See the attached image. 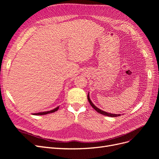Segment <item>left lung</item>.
<instances>
[{
    "mask_svg": "<svg viewBox=\"0 0 159 159\" xmlns=\"http://www.w3.org/2000/svg\"><path fill=\"white\" fill-rule=\"evenodd\" d=\"M88 101H89V103H90V105H91V107H92L97 112H98L99 113H100V114H102L103 115H105V116H108V117H118V116H120V115H121V114H112V113H107V112H105V111H102V110H101L100 109H99L98 107H97L96 106H95V105L91 102V99H90V98H89V93H88Z\"/></svg>",
    "mask_w": 159,
    "mask_h": 159,
    "instance_id": "1",
    "label": "left lung"
}]
</instances>
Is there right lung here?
Masks as SVG:
<instances>
[{
  "instance_id": "1",
  "label": "right lung",
  "mask_w": 159,
  "mask_h": 159,
  "mask_svg": "<svg viewBox=\"0 0 159 159\" xmlns=\"http://www.w3.org/2000/svg\"><path fill=\"white\" fill-rule=\"evenodd\" d=\"M59 109V107H57L56 108L48 111H44V112H40V113H34L33 115H46V114H48V113H54L56 111H57V109Z\"/></svg>"
}]
</instances>
